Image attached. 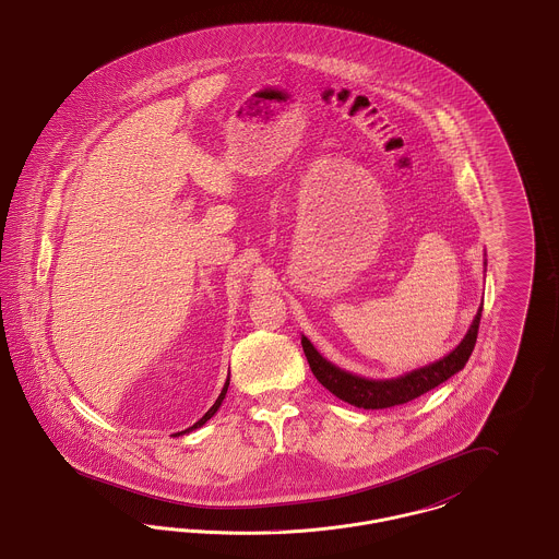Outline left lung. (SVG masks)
<instances>
[{"label": "left lung", "mask_w": 559, "mask_h": 559, "mask_svg": "<svg viewBox=\"0 0 559 559\" xmlns=\"http://www.w3.org/2000/svg\"><path fill=\"white\" fill-rule=\"evenodd\" d=\"M479 319H481V306H479L478 314L472 322L467 335L463 337V342L459 346L452 349L451 354H447L444 358H440L427 367H421L417 371L396 377V379L374 381V379H365V377L342 371L340 367H335L326 358H322L308 337H301V346H304V354L308 358V365L314 372V377L331 394H335L337 399L344 400L352 406L367 408V411L369 408H390V406H399L404 402L424 396L429 390H433L440 383H444L447 379H451L454 372L461 371L476 346Z\"/></svg>", "instance_id": "obj_1"}]
</instances>
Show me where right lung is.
I'll use <instances>...</instances> for the list:
<instances>
[{"instance_id":"obj_1","label":"right lung","mask_w":559,"mask_h":559,"mask_svg":"<svg viewBox=\"0 0 559 559\" xmlns=\"http://www.w3.org/2000/svg\"><path fill=\"white\" fill-rule=\"evenodd\" d=\"M228 383H230V379H226V383H224V388H222V394H219V396H217V400L213 402L212 408H210V411H207V413H205V415H203V417H201V419H199V421H197L194 426L188 427V429H185V431H180V433H187V431H192V429H197V427H201L203 426V424H207V421L212 419L213 415L217 413V408H219L222 400L226 399V392H228ZM180 433H178V436H180Z\"/></svg>"}]
</instances>
